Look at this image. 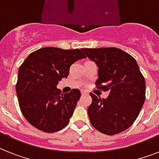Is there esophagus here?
<instances>
[{"label":"esophagus","mask_w":159,"mask_h":159,"mask_svg":"<svg viewBox=\"0 0 159 159\" xmlns=\"http://www.w3.org/2000/svg\"><path fill=\"white\" fill-rule=\"evenodd\" d=\"M87 95H89V93L87 91H82V96H87Z\"/></svg>","instance_id":"34e87169"}]
</instances>
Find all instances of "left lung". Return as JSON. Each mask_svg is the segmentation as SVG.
<instances>
[{"label": "left lung", "instance_id": "obj_1", "mask_svg": "<svg viewBox=\"0 0 159 159\" xmlns=\"http://www.w3.org/2000/svg\"><path fill=\"white\" fill-rule=\"evenodd\" d=\"M98 67L97 88L109 91L108 97L90 93L87 109L92 125L108 135L129 128L138 117L145 101V80L136 60L116 48H82Z\"/></svg>", "mask_w": 159, "mask_h": 159}]
</instances>
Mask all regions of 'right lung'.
I'll return each instance as SVG.
<instances>
[{
	"label": "right lung",
	"mask_w": 159,
	"mask_h": 159,
	"mask_svg": "<svg viewBox=\"0 0 159 159\" xmlns=\"http://www.w3.org/2000/svg\"><path fill=\"white\" fill-rule=\"evenodd\" d=\"M85 57L82 48L54 47L39 48L26 57L19 68L16 90L21 112L34 127L53 133L69 123L81 92L63 94L57 85L67 78L72 63Z\"/></svg>",
	"instance_id": "add662e5"
}]
</instances>
